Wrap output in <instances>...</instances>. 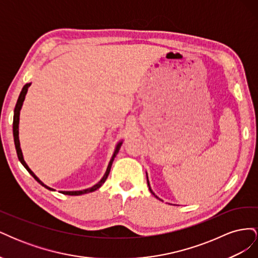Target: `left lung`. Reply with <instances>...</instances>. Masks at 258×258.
I'll list each match as a JSON object with an SVG mask.
<instances>
[{
	"label": "left lung",
	"instance_id": "left-lung-1",
	"mask_svg": "<svg viewBox=\"0 0 258 258\" xmlns=\"http://www.w3.org/2000/svg\"><path fill=\"white\" fill-rule=\"evenodd\" d=\"M146 178H147V185H148V188H150V191H151V192H152V194L154 195V196H155L156 198H157V199H159V198H158L157 196H156V195L154 194V191H153V190H152V188H151V185H150V182H148V176H147V173H146ZM159 200H161V199H159Z\"/></svg>",
	"mask_w": 258,
	"mask_h": 258
}]
</instances>
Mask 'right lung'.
<instances>
[{
	"label": "right lung",
	"mask_w": 258,
	"mask_h": 258,
	"mask_svg": "<svg viewBox=\"0 0 258 258\" xmlns=\"http://www.w3.org/2000/svg\"><path fill=\"white\" fill-rule=\"evenodd\" d=\"M30 86H31V83H28V84H26L25 86H23V88H22V90H21V92H20V95H19V98H18V100H17L16 106H15V111H14V120H13V135H14L15 147H16V152H17V156H18V159H19V161L22 163V166L25 167V168L28 170V172H29L31 175H32V176L36 179V181H37L38 183H40L42 186H44L45 188H47V189H49V190H54L53 188H50V187H48L47 185H45V184L41 181V179L38 178V177L33 173V171L29 168V166H28L27 163H26L25 159H23V155H22L21 148H20V142H19V116H20V110H21V107H22L23 101H25L26 95H27V92H28V88L30 87ZM121 144H122V141L118 142V144L116 145V147H115V151H114V153H113V156H112V158H111L110 162H108V166H107V168H106V171H105V173H104L103 177L101 178L100 181H99L96 185H93L92 187H89V188H87V189H83V190L60 191V192H62L63 195H69V196H80V195H84V194L92 192V191L97 190L98 188H100V187L102 186V185H103V183L106 181V178H107V176H108V173H110V171H111V167H112V163H113V161H114V158L116 157L117 153H118V151H119V148H120Z\"/></svg>",
	"instance_id": "add662e5"
}]
</instances>
